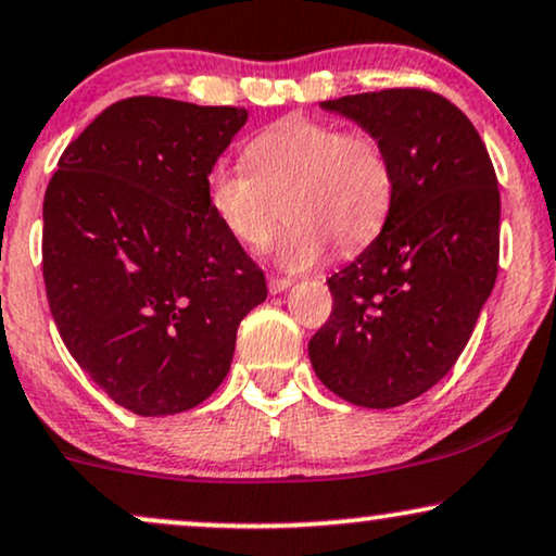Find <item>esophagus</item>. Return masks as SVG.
<instances>
[{
  "label": "esophagus",
  "mask_w": 556,
  "mask_h": 556,
  "mask_svg": "<svg viewBox=\"0 0 556 556\" xmlns=\"http://www.w3.org/2000/svg\"><path fill=\"white\" fill-rule=\"evenodd\" d=\"M292 279H279V277H269V292L271 295H279V292L290 290Z\"/></svg>",
  "instance_id": "esophagus-1"
}]
</instances>
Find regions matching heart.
<instances>
[{
  "mask_svg": "<svg viewBox=\"0 0 556 556\" xmlns=\"http://www.w3.org/2000/svg\"><path fill=\"white\" fill-rule=\"evenodd\" d=\"M243 160L240 168L219 163L206 173V204L249 251L269 245L285 204L292 225L277 264L287 271L316 266L331 243L363 249L391 212L396 176L386 147L370 134L290 116L256 134Z\"/></svg>",
  "mask_w": 556,
  "mask_h": 556,
  "instance_id": "heart-1",
  "label": "heart"
}]
</instances>
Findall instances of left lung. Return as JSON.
<instances>
[{
  "instance_id": "obj_1",
  "label": "left lung",
  "mask_w": 556,
  "mask_h": 556,
  "mask_svg": "<svg viewBox=\"0 0 556 556\" xmlns=\"http://www.w3.org/2000/svg\"><path fill=\"white\" fill-rule=\"evenodd\" d=\"M320 109L386 147L396 189L380 236L329 279L333 311L307 354L337 396L391 409L447 376L492 295L497 176L479 131L438 92L393 87Z\"/></svg>"
}]
</instances>
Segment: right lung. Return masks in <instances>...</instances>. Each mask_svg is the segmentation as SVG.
<instances>
[{
    "instance_id": "obj_1",
    "label": "right lung",
    "mask_w": 556,
    "mask_h": 556,
    "mask_svg": "<svg viewBox=\"0 0 556 556\" xmlns=\"http://www.w3.org/2000/svg\"><path fill=\"white\" fill-rule=\"evenodd\" d=\"M249 122L232 105L126 98L59 157L43 199V282L77 365L139 417L210 399L264 271L206 204V173Z\"/></svg>"
}]
</instances>
